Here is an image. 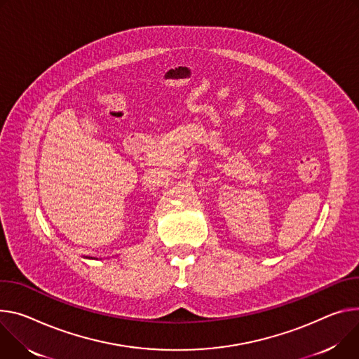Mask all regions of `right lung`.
Listing matches in <instances>:
<instances>
[{"mask_svg":"<svg viewBox=\"0 0 359 359\" xmlns=\"http://www.w3.org/2000/svg\"><path fill=\"white\" fill-rule=\"evenodd\" d=\"M91 259H93V257H91Z\"/></svg>","mask_w":359,"mask_h":359,"instance_id":"obj_1","label":"right lung"}]
</instances>
